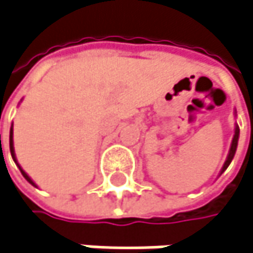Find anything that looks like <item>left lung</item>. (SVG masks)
Segmentation results:
<instances>
[{
	"label": "left lung",
	"instance_id": "8db88e82",
	"mask_svg": "<svg viewBox=\"0 0 253 253\" xmlns=\"http://www.w3.org/2000/svg\"><path fill=\"white\" fill-rule=\"evenodd\" d=\"M237 141H239V126L236 125V126H235V135H233V140H232V145H230L227 159H226V162H224V165H223V168H221V170H220V174L223 173V172L229 168V165L232 163V160H233V157H235V153H236Z\"/></svg>",
	"mask_w": 253,
	"mask_h": 253
}]
</instances>
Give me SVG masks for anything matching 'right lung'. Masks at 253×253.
I'll list each match as a JSON object with an SVG mask.
<instances>
[{"label": "right lung", "mask_w": 253, "mask_h": 253, "mask_svg": "<svg viewBox=\"0 0 253 253\" xmlns=\"http://www.w3.org/2000/svg\"><path fill=\"white\" fill-rule=\"evenodd\" d=\"M0 137H1V135H0ZM10 151H11V157H13V160L16 162V165H17V166H18V169H20V172H21V174L24 176V179H26V180H27L29 183H32L33 186H36V183H35V182H33V180L30 179V176L26 173V172H24V170L21 169V166H20V165L17 163L16 153H14V141H13V125H11V128H10Z\"/></svg>", "instance_id": "right-lung-1"}]
</instances>
